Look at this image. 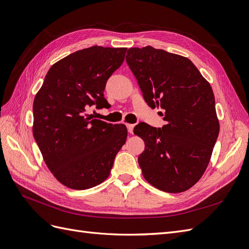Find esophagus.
<instances>
[{
	"label": "esophagus",
	"instance_id": "1",
	"mask_svg": "<svg viewBox=\"0 0 249 249\" xmlns=\"http://www.w3.org/2000/svg\"><path fill=\"white\" fill-rule=\"evenodd\" d=\"M126 126H127L128 132H129V133H132V132H133V127H134V125H132V124H126Z\"/></svg>",
	"mask_w": 249,
	"mask_h": 249
}]
</instances>
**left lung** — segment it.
I'll list each match as a JSON object with an SVG mask.
<instances>
[{
  "label": "left lung",
  "mask_w": 249,
  "mask_h": 249,
  "mask_svg": "<svg viewBox=\"0 0 249 249\" xmlns=\"http://www.w3.org/2000/svg\"><path fill=\"white\" fill-rule=\"evenodd\" d=\"M126 62L143 99L161 108L162 129L140 123L145 142L139 156L143 178L170 194L186 191L202 178L218 138L219 121L209 82L188 58L152 46L131 47Z\"/></svg>",
  "instance_id": "1"
}]
</instances>
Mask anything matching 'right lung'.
I'll return each mask as SVG.
<instances>
[{
    "instance_id": "obj_1",
    "label": "right lung",
    "mask_w": 249,
    "mask_h": 249,
    "mask_svg": "<svg viewBox=\"0 0 249 249\" xmlns=\"http://www.w3.org/2000/svg\"><path fill=\"white\" fill-rule=\"evenodd\" d=\"M126 47L95 45L54 63L33 103V135L49 170L63 185L84 190L107 180L127 139L124 124L90 115L107 107L103 91L125 58Z\"/></svg>"
}]
</instances>
